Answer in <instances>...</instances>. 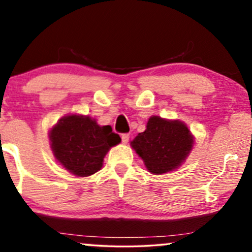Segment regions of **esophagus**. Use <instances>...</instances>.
<instances>
[{
    "instance_id": "1",
    "label": "esophagus",
    "mask_w": 252,
    "mask_h": 252,
    "mask_svg": "<svg viewBox=\"0 0 252 252\" xmlns=\"http://www.w3.org/2000/svg\"><path fill=\"white\" fill-rule=\"evenodd\" d=\"M121 138H122V143L123 144H126L129 142V138H130V135L129 134H123L121 136Z\"/></svg>"
}]
</instances>
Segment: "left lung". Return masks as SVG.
Returning <instances> with one entry per match:
<instances>
[{
  "label": "left lung",
  "instance_id": "obj_1",
  "mask_svg": "<svg viewBox=\"0 0 252 252\" xmlns=\"http://www.w3.org/2000/svg\"><path fill=\"white\" fill-rule=\"evenodd\" d=\"M194 136L182 121L149 117L146 130L130 142L147 170L161 175L178 169L194 146Z\"/></svg>",
  "mask_w": 252,
  "mask_h": 252
}]
</instances>
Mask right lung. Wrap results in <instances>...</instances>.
<instances>
[{
  "label": "right lung",
  "instance_id": "obj_1",
  "mask_svg": "<svg viewBox=\"0 0 252 252\" xmlns=\"http://www.w3.org/2000/svg\"><path fill=\"white\" fill-rule=\"evenodd\" d=\"M56 160L76 176H90L103 167L110 148L121 137L110 126H99L94 118L70 114L60 118L48 131Z\"/></svg>",
  "mask_w": 252,
  "mask_h": 252
}]
</instances>
